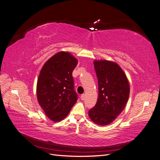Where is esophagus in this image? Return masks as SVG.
<instances>
[{"instance_id":"34e87169","label":"esophagus","mask_w":160,"mask_h":160,"mask_svg":"<svg viewBox=\"0 0 160 160\" xmlns=\"http://www.w3.org/2000/svg\"><path fill=\"white\" fill-rule=\"evenodd\" d=\"M85 99V94H82L81 95V99L83 101Z\"/></svg>"}]
</instances>
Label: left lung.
<instances>
[{"instance_id": "left-lung-1", "label": "left lung", "mask_w": 160, "mask_h": 160, "mask_svg": "<svg viewBox=\"0 0 160 160\" xmlns=\"http://www.w3.org/2000/svg\"><path fill=\"white\" fill-rule=\"evenodd\" d=\"M93 64L99 95L94 108L89 111V116L92 122L103 126L112 123L124 109L129 96V84L126 75L116 62L95 60Z\"/></svg>"}]
</instances>
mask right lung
<instances>
[{
	"label": "right lung",
	"instance_id": "obj_1",
	"mask_svg": "<svg viewBox=\"0 0 160 160\" xmlns=\"http://www.w3.org/2000/svg\"><path fill=\"white\" fill-rule=\"evenodd\" d=\"M78 63L69 52L61 51L48 59L37 84L38 102L51 121L65 119L77 101L72 72Z\"/></svg>",
	"mask_w": 160,
	"mask_h": 160
}]
</instances>
